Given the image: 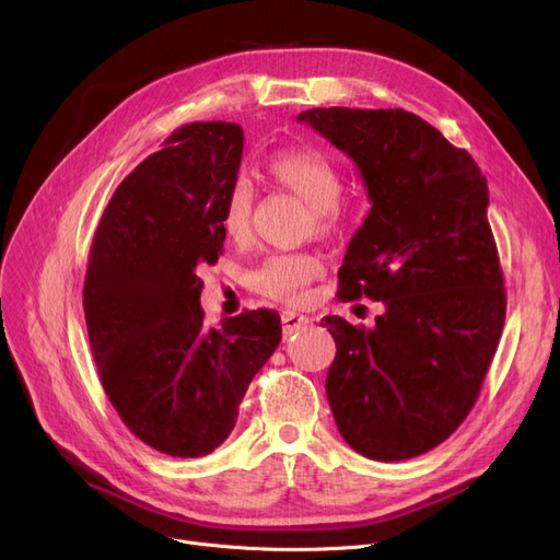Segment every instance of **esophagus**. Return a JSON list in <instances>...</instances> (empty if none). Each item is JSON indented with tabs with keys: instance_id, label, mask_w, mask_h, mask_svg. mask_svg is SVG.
Instances as JSON below:
<instances>
[{
	"instance_id": "esophagus-1",
	"label": "esophagus",
	"mask_w": 560,
	"mask_h": 560,
	"mask_svg": "<svg viewBox=\"0 0 560 560\" xmlns=\"http://www.w3.org/2000/svg\"><path fill=\"white\" fill-rule=\"evenodd\" d=\"M281 325H283V340H285V338H290L292 334H298L302 327H306V325H308V317L285 311V313L281 315Z\"/></svg>"
}]
</instances>
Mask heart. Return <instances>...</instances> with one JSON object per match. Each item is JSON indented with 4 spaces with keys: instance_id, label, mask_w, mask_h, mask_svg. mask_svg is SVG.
I'll use <instances>...</instances> for the list:
<instances>
[{
    "instance_id": "1",
    "label": "heart",
    "mask_w": 560,
    "mask_h": 560,
    "mask_svg": "<svg viewBox=\"0 0 560 560\" xmlns=\"http://www.w3.org/2000/svg\"><path fill=\"white\" fill-rule=\"evenodd\" d=\"M270 179L300 197L308 209L317 231L334 233L340 229L345 215L340 209L342 174L340 170L317 152L311 150H281L265 163ZM252 229V190L238 182L226 201L222 213V231L231 243H245ZM322 272V262L311 254H272L265 258L254 275V285L265 298L300 304L306 285Z\"/></svg>"
}]
</instances>
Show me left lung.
<instances>
[{
    "label": "left lung",
    "instance_id": "left-lung-1",
    "mask_svg": "<svg viewBox=\"0 0 560 560\" xmlns=\"http://www.w3.org/2000/svg\"><path fill=\"white\" fill-rule=\"evenodd\" d=\"M361 170L372 209L338 272L342 302H384L376 327L329 315L327 397L340 435L372 460L447 440L472 410L506 317L504 275L475 159L404 108H311Z\"/></svg>",
    "mask_w": 560,
    "mask_h": 560
}]
</instances>
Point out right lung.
Masks as SVG:
<instances>
[{"label": "right lung", "mask_w": 560, "mask_h": 560, "mask_svg": "<svg viewBox=\"0 0 560 560\" xmlns=\"http://www.w3.org/2000/svg\"><path fill=\"white\" fill-rule=\"evenodd\" d=\"M243 144L235 122L176 129L117 186L88 256L83 313L104 393L136 438L176 458L224 443L281 340L275 311L209 329L199 306Z\"/></svg>", "instance_id": "1"}]
</instances>
